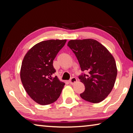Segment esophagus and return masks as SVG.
<instances>
[{"label":"esophagus","mask_w":133,"mask_h":133,"mask_svg":"<svg viewBox=\"0 0 133 133\" xmlns=\"http://www.w3.org/2000/svg\"><path fill=\"white\" fill-rule=\"evenodd\" d=\"M76 82H77V78H76L75 77H73L70 78V80H69V83H70L71 84H73L74 83H75Z\"/></svg>","instance_id":"34e87169"}]
</instances>
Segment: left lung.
Returning <instances> with one entry per match:
<instances>
[{
	"label": "left lung",
	"mask_w": 133,
	"mask_h": 133,
	"mask_svg": "<svg viewBox=\"0 0 133 133\" xmlns=\"http://www.w3.org/2000/svg\"><path fill=\"white\" fill-rule=\"evenodd\" d=\"M67 46L77 57L81 70L89 73L78 76L85 86L80 97L93 103L102 102L111 91L117 75L113 56L94 39L71 40Z\"/></svg>",
	"instance_id": "obj_1"
}]
</instances>
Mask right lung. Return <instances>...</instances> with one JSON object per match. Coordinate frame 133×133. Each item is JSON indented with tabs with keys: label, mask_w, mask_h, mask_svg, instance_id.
Segmentation results:
<instances>
[{
	"label": "right lung",
	"mask_w": 133,
	"mask_h": 133,
	"mask_svg": "<svg viewBox=\"0 0 133 133\" xmlns=\"http://www.w3.org/2000/svg\"><path fill=\"white\" fill-rule=\"evenodd\" d=\"M66 40H49L35 44L26 54L22 63L21 78L27 93L41 105L54 103L65 83L57 76L53 63Z\"/></svg>",
	"instance_id": "1"
}]
</instances>
